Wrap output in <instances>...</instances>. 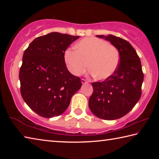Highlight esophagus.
I'll return each mask as SVG.
<instances>
[{
  "instance_id": "esophagus-1",
  "label": "esophagus",
  "mask_w": 159,
  "mask_h": 159,
  "mask_svg": "<svg viewBox=\"0 0 159 159\" xmlns=\"http://www.w3.org/2000/svg\"><path fill=\"white\" fill-rule=\"evenodd\" d=\"M81 83H83V84H86V83H88V80H86L85 79H81Z\"/></svg>"
}]
</instances>
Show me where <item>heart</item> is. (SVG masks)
<instances>
[{
    "instance_id": "obj_1",
    "label": "heart",
    "mask_w": 159,
    "mask_h": 159,
    "mask_svg": "<svg viewBox=\"0 0 159 159\" xmlns=\"http://www.w3.org/2000/svg\"><path fill=\"white\" fill-rule=\"evenodd\" d=\"M75 51L66 50L64 61L67 69L74 76L86 71L97 79L104 80L111 77L119 64V52L114 45L95 37L85 38L75 45Z\"/></svg>"
}]
</instances>
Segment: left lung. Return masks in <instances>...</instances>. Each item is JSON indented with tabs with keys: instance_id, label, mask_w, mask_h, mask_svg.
Instances as JSON below:
<instances>
[{
	"instance_id": "left-lung-1",
	"label": "left lung",
	"mask_w": 159,
	"mask_h": 159,
	"mask_svg": "<svg viewBox=\"0 0 159 159\" xmlns=\"http://www.w3.org/2000/svg\"><path fill=\"white\" fill-rule=\"evenodd\" d=\"M97 37L110 41L117 48L120 61L111 77L92 83L93 93L88 105L99 118L118 119L127 114L140 99L144 79L141 61L135 50L125 40L111 34Z\"/></svg>"
}]
</instances>
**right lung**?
I'll use <instances>...</instances> for the list:
<instances>
[{
  "mask_svg": "<svg viewBox=\"0 0 159 159\" xmlns=\"http://www.w3.org/2000/svg\"><path fill=\"white\" fill-rule=\"evenodd\" d=\"M79 38L52 32L35 39L24 52L20 93L26 104L42 117L61 115L81 87L80 78L70 73L64 61V52Z\"/></svg>",
  "mask_w": 159,
  "mask_h": 159,
  "instance_id": "add662e5",
  "label": "right lung"
}]
</instances>
